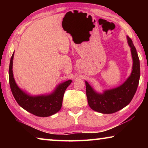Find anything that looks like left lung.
I'll return each instance as SVG.
<instances>
[{"mask_svg":"<svg viewBox=\"0 0 148 148\" xmlns=\"http://www.w3.org/2000/svg\"><path fill=\"white\" fill-rule=\"evenodd\" d=\"M127 42L131 47L132 59L131 73L123 84L115 88L97 92L86 82L88 104L94 111L102 114H113L127 106L133 98L139 84L140 76V61L132 40L127 36Z\"/></svg>","mask_w":148,"mask_h":148,"instance_id":"8db88e82","label":"left lung"}]
</instances>
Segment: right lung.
<instances>
[{
	"mask_svg": "<svg viewBox=\"0 0 148 148\" xmlns=\"http://www.w3.org/2000/svg\"><path fill=\"white\" fill-rule=\"evenodd\" d=\"M14 56V52L10 62L9 82L12 94L18 104L27 112L38 117H48L58 112L61 108L65 90L72 83V80L58 84L50 93L30 95L19 87L15 81L12 70Z\"/></svg>",
	"mask_w": 148,
	"mask_h": 148,
	"instance_id": "1",
	"label": "right lung"
}]
</instances>
